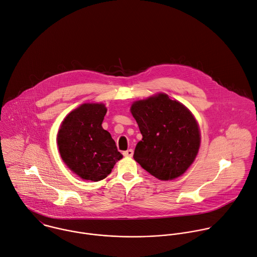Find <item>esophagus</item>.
Masks as SVG:
<instances>
[{"label":"esophagus","mask_w":257,"mask_h":257,"mask_svg":"<svg viewBox=\"0 0 257 257\" xmlns=\"http://www.w3.org/2000/svg\"><path fill=\"white\" fill-rule=\"evenodd\" d=\"M123 156L124 157H132L133 156V150H128L126 152H123Z\"/></svg>","instance_id":"esophagus-1"}]
</instances>
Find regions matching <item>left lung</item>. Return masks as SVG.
<instances>
[{
  "instance_id": "left-lung-1",
  "label": "left lung",
  "mask_w": 257,
  "mask_h": 257,
  "mask_svg": "<svg viewBox=\"0 0 257 257\" xmlns=\"http://www.w3.org/2000/svg\"><path fill=\"white\" fill-rule=\"evenodd\" d=\"M142 140L134 160L154 177L167 181L184 174L200 145L197 123L182 103L160 93L131 105Z\"/></svg>"
}]
</instances>
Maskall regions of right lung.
Here are the masks:
<instances>
[{"label": "right lung", "mask_w": 257, "mask_h": 257, "mask_svg": "<svg viewBox=\"0 0 257 257\" xmlns=\"http://www.w3.org/2000/svg\"><path fill=\"white\" fill-rule=\"evenodd\" d=\"M105 114L104 104L84 103L65 118L58 133L62 160L85 180L104 179L123 158L111 134L101 127Z\"/></svg>", "instance_id": "add662e5"}]
</instances>
